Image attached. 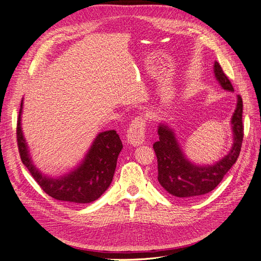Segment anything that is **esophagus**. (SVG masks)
I'll use <instances>...</instances> for the list:
<instances>
[{
  "mask_svg": "<svg viewBox=\"0 0 261 261\" xmlns=\"http://www.w3.org/2000/svg\"><path fill=\"white\" fill-rule=\"evenodd\" d=\"M146 121L144 117L136 116L130 122L127 129V140L132 146H139L145 141Z\"/></svg>",
  "mask_w": 261,
  "mask_h": 261,
  "instance_id": "1",
  "label": "esophagus"
}]
</instances>
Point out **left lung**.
<instances>
[{
	"label": "left lung",
	"instance_id": "left-lung-1",
	"mask_svg": "<svg viewBox=\"0 0 261 261\" xmlns=\"http://www.w3.org/2000/svg\"><path fill=\"white\" fill-rule=\"evenodd\" d=\"M213 69L221 87L227 91H234L230 80L218 62H215ZM242 117L243 100L241 96H238V105L231 120L233 146L228 153L216 164L204 167L189 162L181 151L173 129L160 124L158 128L159 140L153 144L158 160V180L160 185L169 194L181 199H195L213 191L240 155L244 138Z\"/></svg>",
	"mask_w": 261,
	"mask_h": 261
}]
</instances>
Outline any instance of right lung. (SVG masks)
Here are the masks:
<instances>
[{"mask_svg": "<svg viewBox=\"0 0 261 261\" xmlns=\"http://www.w3.org/2000/svg\"><path fill=\"white\" fill-rule=\"evenodd\" d=\"M21 110L22 100L16 130L20 159L42 191L52 198L62 201L88 203L97 200L111 184L117 156L123 148L116 132L107 130L100 133L82 164L64 176L52 178L43 175L31 161L20 126Z\"/></svg>", "mask_w": 261, "mask_h": 261, "instance_id": "add662e5", "label": "right lung"}]
</instances>
